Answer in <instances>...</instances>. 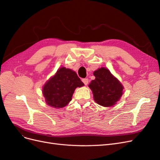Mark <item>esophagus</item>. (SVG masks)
I'll list each match as a JSON object with an SVG mask.
<instances>
[{
	"label": "esophagus",
	"mask_w": 160,
	"mask_h": 160,
	"mask_svg": "<svg viewBox=\"0 0 160 160\" xmlns=\"http://www.w3.org/2000/svg\"><path fill=\"white\" fill-rule=\"evenodd\" d=\"M82 81L83 82V83L85 85H87L88 84V83H89V79H82Z\"/></svg>",
	"instance_id": "34e87169"
}]
</instances>
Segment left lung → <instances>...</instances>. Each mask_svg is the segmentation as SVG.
Here are the masks:
<instances>
[{
	"mask_svg": "<svg viewBox=\"0 0 160 160\" xmlns=\"http://www.w3.org/2000/svg\"><path fill=\"white\" fill-rule=\"evenodd\" d=\"M95 77L89 85L95 102L103 107H111L116 104L123 95V86L105 67H101L93 72Z\"/></svg>",
	"mask_w": 160,
	"mask_h": 160,
	"instance_id": "left-lung-1",
	"label": "left lung"
}]
</instances>
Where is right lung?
I'll return each instance as SVG.
<instances>
[{"mask_svg":"<svg viewBox=\"0 0 160 160\" xmlns=\"http://www.w3.org/2000/svg\"><path fill=\"white\" fill-rule=\"evenodd\" d=\"M83 85L74 71L62 67L43 85L42 92L48 105L62 108L71 101L75 89Z\"/></svg>","mask_w":160,"mask_h":160,"instance_id":"right-lung-1","label":"right lung"}]
</instances>
